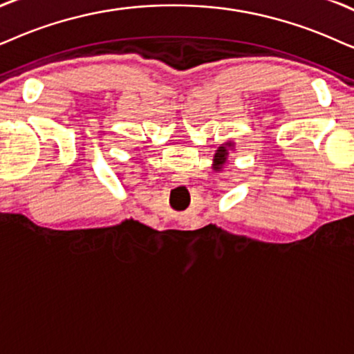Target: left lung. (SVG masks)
Wrapping results in <instances>:
<instances>
[{
    "mask_svg": "<svg viewBox=\"0 0 354 354\" xmlns=\"http://www.w3.org/2000/svg\"><path fill=\"white\" fill-rule=\"evenodd\" d=\"M227 155H229V151H227V149L225 147H218V150H217V153H216V156H214V160H216V168H221L223 163H225V160H227Z\"/></svg>",
    "mask_w": 354,
    "mask_h": 354,
    "instance_id": "obj_1",
    "label": "left lung"
}]
</instances>
